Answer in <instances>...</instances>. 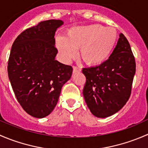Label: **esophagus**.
Wrapping results in <instances>:
<instances>
[{"label":"esophagus","mask_w":148,"mask_h":148,"mask_svg":"<svg viewBox=\"0 0 148 148\" xmlns=\"http://www.w3.org/2000/svg\"><path fill=\"white\" fill-rule=\"evenodd\" d=\"M81 71V69L79 68L77 66H73V73H77V72H80Z\"/></svg>","instance_id":"obj_1"}]
</instances>
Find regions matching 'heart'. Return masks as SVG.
I'll return each mask as SVG.
<instances>
[{
	"instance_id": "heart-1",
	"label": "heart",
	"mask_w": 148,
	"mask_h": 148,
	"mask_svg": "<svg viewBox=\"0 0 148 148\" xmlns=\"http://www.w3.org/2000/svg\"><path fill=\"white\" fill-rule=\"evenodd\" d=\"M117 34L115 29L99 24L79 26L69 28L65 37L56 38V46L64 62L79 57L87 65L97 66L104 63L114 49Z\"/></svg>"
}]
</instances>
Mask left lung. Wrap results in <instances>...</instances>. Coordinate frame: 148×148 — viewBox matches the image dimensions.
<instances>
[{
	"label": "left lung",
	"mask_w": 148,
	"mask_h": 148,
	"mask_svg": "<svg viewBox=\"0 0 148 148\" xmlns=\"http://www.w3.org/2000/svg\"><path fill=\"white\" fill-rule=\"evenodd\" d=\"M117 44L107 61L97 66L84 68L86 77L84 98L95 117L115 114L129 99L136 70L135 57L126 37L120 34Z\"/></svg>",
	"instance_id": "8db88e82"
}]
</instances>
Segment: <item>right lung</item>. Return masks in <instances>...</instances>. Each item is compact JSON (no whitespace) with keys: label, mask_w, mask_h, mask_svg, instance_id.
Wrapping results in <instances>:
<instances>
[{"label":"right lung","mask_w":148,"mask_h":148,"mask_svg":"<svg viewBox=\"0 0 148 148\" xmlns=\"http://www.w3.org/2000/svg\"><path fill=\"white\" fill-rule=\"evenodd\" d=\"M64 24L48 20L25 30L12 45L8 78L18 102L31 116L43 118L53 110L72 67L56 60L55 32Z\"/></svg>","instance_id":"1"}]
</instances>
